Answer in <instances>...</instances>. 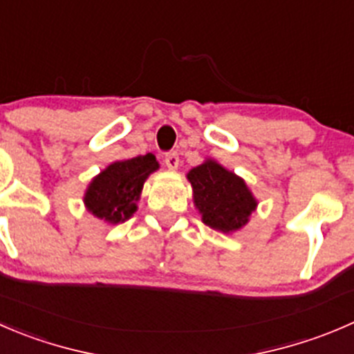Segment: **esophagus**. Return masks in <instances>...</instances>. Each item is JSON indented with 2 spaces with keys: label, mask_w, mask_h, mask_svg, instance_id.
Here are the masks:
<instances>
[{
  "label": "esophagus",
  "mask_w": 354,
  "mask_h": 354,
  "mask_svg": "<svg viewBox=\"0 0 354 354\" xmlns=\"http://www.w3.org/2000/svg\"><path fill=\"white\" fill-rule=\"evenodd\" d=\"M164 162H166V166L169 167L171 171H176L178 166H180V157H178L176 152H169L164 157Z\"/></svg>",
  "instance_id": "esophagus-1"
}]
</instances>
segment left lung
<instances>
[{
  "label": "left lung",
  "mask_w": 354,
  "mask_h": 354,
  "mask_svg": "<svg viewBox=\"0 0 354 354\" xmlns=\"http://www.w3.org/2000/svg\"><path fill=\"white\" fill-rule=\"evenodd\" d=\"M187 180L194 190V204L202 223L221 233H235L249 223L256 211L257 198L243 178L214 159L188 171Z\"/></svg>",
  "instance_id": "left-lung-1"
}]
</instances>
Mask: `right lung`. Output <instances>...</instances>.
<instances>
[{"label":"right lung","instance_id":"1","mask_svg":"<svg viewBox=\"0 0 354 354\" xmlns=\"http://www.w3.org/2000/svg\"><path fill=\"white\" fill-rule=\"evenodd\" d=\"M159 169L153 153L115 160L90 181L84 192L86 211L107 225H119L131 218L138 209L143 183Z\"/></svg>","mask_w":354,"mask_h":354}]
</instances>
